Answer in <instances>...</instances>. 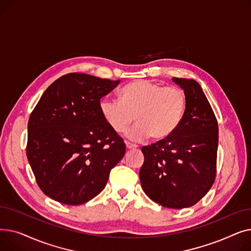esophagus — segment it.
<instances>
[{"label": "esophagus", "instance_id": "34e87169", "mask_svg": "<svg viewBox=\"0 0 251 251\" xmlns=\"http://www.w3.org/2000/svg\"><path fill=\"white\" fill-rule=\"evenodd\" d=\"M125 144H126V148H127V150H132V149H136V148H137L136 144H133V143L128 142V141H126V142H125Z\"/></svg>", "mask_w": 251, "mask_h": 251}]
</instances>
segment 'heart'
<instances>
[{"mask_svg": "<svg viewBox=\"0 0 251 251\" xmlns=\"http://www.w3.org/2000/svg\"><path fill=\"white\" fill-rule=\"evenodd\" d=\"M120 100L105 97L100 109L104 121L117 133L124 132L135 121L126 136L142 140L170 137L179 128L186 110V96L176 86H163L151 80H135L120 91Z\"/></svg>", "mask_w": 251, "mask_h": 251, "instance_id": "obj_1", "label": "heart"}]
</instances>
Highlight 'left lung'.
Wrapping results in <instances>:
<instances>
[{
	"mask_svg": "<svg viewBox=\"0 0 251 251\" xmlns=\"http://www.w3.org/2000/svg\"><path fill=\"white\" fill-rule=\"evenodd\" d=\"M173 81L186 96L185 114L175 133L142 147L139 178L151 201L184 208L199 202L215 182L219 127L201 85L193 79L174 77Z\"/></svg>",
	"mask_w": 251,
	"mask_h": 251,
	"instance_id": "left-lung-1",
	"label": "left lung"
}]
</instances>
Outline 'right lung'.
Wrapping results in <instances>:
<instances>
[{"mask_svg":"<svg viewBox=\"0 0 251 251\" xmlns=\"http://www.w3.org/2000/svg\"><path fill=\"white\" fill-rule=\"evenodd\" d=\"M119 82L84 73L63 75L31 112L26 155L38 187L51 200L87 202L104 188L124 156V140L100 109V99Z\"/></svg>","mask_w":251,"mask_h":251,"instance_id":"obj_1","label":"right lung"}]
</instances>
